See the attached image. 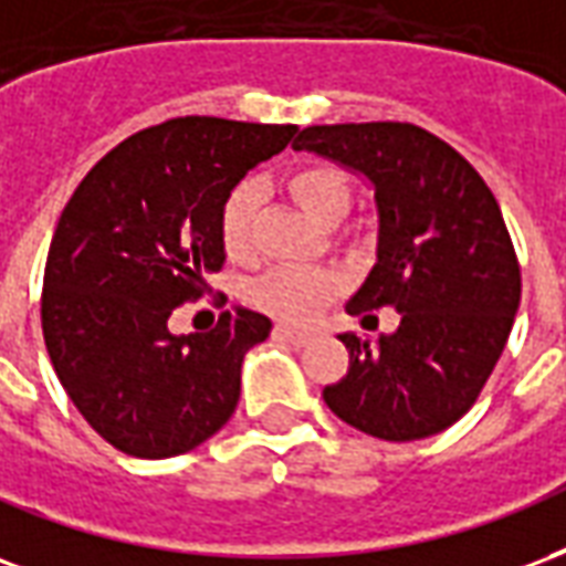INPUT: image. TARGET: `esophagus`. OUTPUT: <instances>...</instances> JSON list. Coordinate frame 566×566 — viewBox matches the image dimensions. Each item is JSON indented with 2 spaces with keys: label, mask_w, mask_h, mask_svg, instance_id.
<instances>
[{
  "label": "esophagus",
  "mask_w": 566,
  "mask_h": 566,
  "mask_svg": "<svg viewBox=\"0 0 566 566\" xmlns=\"http://www.w3.org/2000/svg\"><path fill=\"white\" fill-rule=\"evenodd\" d=\"M274 334H277V337H283V340H292V344H298V346L311 340V334L298 332V328H292V325H277V328H274Z\"/></svg>",
  "instance_id": "34e87169"
}]
</instances>
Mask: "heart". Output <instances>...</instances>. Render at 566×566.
Listing matches in <instances>:
<instances>
[{
    "label": "heart",
    "mask_w": 566,
    "mask_h": 566,
    "mask_svg": "<svg viewBox=\"0 0 566 566\" xmlns=\"http://www.w3.org/2000/svg\"><path fill=\"white\" fill-rule=\"evenodd\" d=\"M286 192L313 222L334 229L353 205L349 177L328 163H311L286 177ZM259 184L243 180L226 196L220 208V241L226 253L241 259L253 250L259 222ZM337 292V277L311 268H274L247 286V301L255 311L277 316L283 323H311Z\"/></svg>",
    "instance_id": "1"
}]
</instances>
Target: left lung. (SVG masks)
<instances>
[{"label":"left lung","mask_w":566,"mask_h":566,"mask_svg":"<svg viewBox=\"0 0 566 566\" xmlns=\"http://www.w3.org/2000/svg\"><path fill=\"white\" fill-rule=\"evenodd\" d=\"M295 150L344 165L374 187L377 262L349 316L395 307L377 344L340 334L349 370L325 386L337 419L379 440H422L468 413L513 328L522 274L492 189L476 168L413 123L307 126Z\"/></svg>","instance_id":"1"}]
</instances>
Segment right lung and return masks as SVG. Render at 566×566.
<instances>
[{"label": "right lung", "instance_id": "right-lung-1", "mask_svg": "<svg viewBox=\"0 0 566 566\" xmlns=\"http://www.w3.org/2000/svg\"><path fill=\"white\" fill-rule=\"evenodd\" d=\"M298 126L177 117L117 144L69 198L53 232L41 332L90 428L135 458L196 449L229 422L247 349L271 334L234 307L205 334L168 316L220 271V208Z\"/></svg>", "mask_w": 566, "mask_h": 566}]
</instances>
